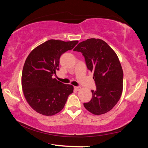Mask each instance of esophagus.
I'll return each instance as SVG.
<instances>
[{"label":"esophagus","instance_id":"1","mask_svg":"<svg viewBox=\"0 0 148 148\" xmlns=\"http://www.w3.org/2000/svg\"><path fill=\"white\" fill-rule=\"evenodd\" d=\"M74 89L77 90V91H79V90H80V89H81V87L79 86H75L74 87Z\"/></svg>","mask_w":148,"mask_h":148}]
</instances>
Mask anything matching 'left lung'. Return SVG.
<instances>
[{
  "mask_svg": "<svg viewBox=\"0 0 148 148\" xmlns=\"http://www.w3.org/2000/svg\"><path fill=\"white\" fill-rule=\"evenodd\" d=\"M74 51L81 52L87 69L93 72L96 90L84 106L91 113L101 115L116 106L121 96L123 72L118 57L108 44L101 39L90 38L80 42Z\"/></svg>",
  "mask_w": 148,
  "mask_h": 148,
  "instance_id": "left-lung-1",
  "label": "left lung"
}]
</instances>
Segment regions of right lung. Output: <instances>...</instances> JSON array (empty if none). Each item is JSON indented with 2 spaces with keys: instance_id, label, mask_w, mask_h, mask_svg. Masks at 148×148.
Here are the masks:
<instances>
[{
  "instance_id": "obj_1",
  "label": "right lung",
  "mask_w": 148,
  "mask_h": 148,
  "mask_svg": "<svg viewBox=\"0 0 148 148\" xmlns=\"http://www.w3.org/2000/svg\"><path fill=\"white\" fill-rule=\"evenodd\" d=\"M77 43V40H49L27 57L22 71V89L26 101L38 113L44 116L59 113L73 92L72 85L64 84L52 76L59 70L61 55Z\"/></svg>"
}]
</instances>
